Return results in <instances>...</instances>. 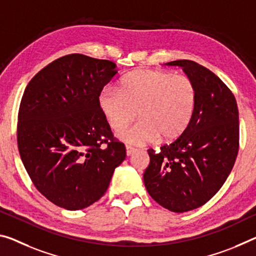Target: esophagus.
Segmentation results:
<instances>
[{"instance_id":"esophagus-1","label":"esophagus","mask_w":256,"mask_h":256,"mask_svg":"<svg viewBox=\"0 0 256 256\" xmlns=\"http://www.w3.org/2000/svg\"><path fill=\"white\" fill-rule=\"evenodd\" d=\"M136 152V149L132 148V147H128V146H126V155H128V156L133 155V154H134Z\"/></svg>"}]
</instances>
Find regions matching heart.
<instances>
[{
	"mask_svg": "<svg viewBox=\"0 0 256 256\" xmlns=\"http://www.w3.org/2000/svg\"><path fill=\"white\" fill-rule=\"evenodd\" d=\"M197 93L192 80L166 70H141L120 80V91L102 88L98 106L114 131L120 132L138 116L140 120L120 138L126 144L144 146L158 140L179 139L192 123Z\"/></svg>",
	"mask_w": 256,
	"mask_h": 256,
	"instance_id": "1",
	"label": "heart"
}]
</instances>
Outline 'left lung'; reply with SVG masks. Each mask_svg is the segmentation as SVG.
I'll return each mask as SVG.
<instances>
[{
    "mask_svg": "<svg viewBox=\"0 0 256 256\" xmlns=\"http://www.w3.org/2000/svg\"><path fill=\"white\" fill-rule=\"evenodd\" d=\"M196 88L189 128L160 152L148 150L144 173L148 194L163 208L184 213L204 205L229 176L239 147V114L234 96L218 77L192 60H176Z\"/></svg>",
    "mask_w": 256,
    "mask_h": 256,
    "instance_id": "left-lung-1",
    "label": "left lung"
}]
</instances>
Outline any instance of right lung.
Masks as SVG:
<instances>
[{
	"label": "right lung",
	"mask_w": 256,
	"mask_h": 256,
	"mask_svg": "<svg viewBox=\"0 0 256 256\" xmlns=\"http://www.w3.org/2000/svg\"><path fill=\"white\" fill-rule=\"evenodd\" d=\"M116 74L109 60L68 54L40 70L24 92L20 157L36 189L59 208L82 210L99 200L126 157L98 106Z\"/></svg>",
	"instance_id": "1"
}]
</instances>
